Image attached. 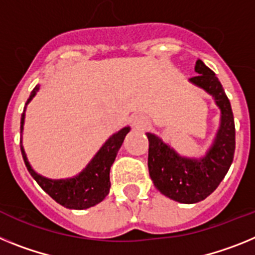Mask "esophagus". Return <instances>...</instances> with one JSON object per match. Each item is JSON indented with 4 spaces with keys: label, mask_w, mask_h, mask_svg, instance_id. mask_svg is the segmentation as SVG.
Masks as SVG:
<instances>
[{
    "label": "esophagus",
    "mask_w": 255,
    "mask_h": 255,
    "mask_svg": "<svg viewBox=\"0 0 255 255\" xmlns=\"http://www.w3.org/2000/svg\"><path fill=\"white\" fill-rule=\"evenodd\" d=\"M130 123H132L133 127L140 128V129H145V128L149 126L147 118H145L142 115H134V117H132V118H130Z\"/></svg>",
    "instance_id": "34e87169"
}]
</instances>
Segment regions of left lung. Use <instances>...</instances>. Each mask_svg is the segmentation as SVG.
I'll use <instances>...</instances> for the list:
<instances>
[{"label":"left lung","mask_w":255,"mask_h":255,"mask_svg":"<svg viewBox=\"0 0 255 255\" xmlns=\"http://www.w3.org/2000/svg\"><path fill=\"white\" fill-rule=\"evenodd\" d=\"M198 75L190 81L216 99L222 112L221 128L214 145L203 159H186L177 155L155 134L149 140L147 167L154 186L161 194L183 204L204 200L218 187L234 160L235 122L231 104L214 72L201 60L196 61Z\"/></svg>","instance_id":"1"}]
</instances>
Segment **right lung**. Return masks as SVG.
Returning a JSON list of instances; mask_svg holds the SVG:
<instances>
[{"label":"right lung","mask_w":255,"mask_h":255,"mask_svg":"<svg viewBox=\"0 0 255 255\" xmlns=\"http://www.w3.org/2000/svg\"><path fill=\"white\" fill-rule=\"evenodd\" d=\"M38 90V86H35L30 92V96L26 103H29L30 99L35 95ZM24 114L21 115L20 129H23ZM130 128L126 127L121 129L118 133L113 134L105 145L97 152L96 156L92 159L79 176L72 180L65 181H52L47 180L45 177L39 176L30 168L29 163L26 160L25 152L23 146L20 145L21 155H23L24 163L26 169L29 170L30 176L37 181L43 191L47 192L51 198L56 203L69 209H86V208L94 207L97 203H100L109 194L110 190V167L114 163L117 152L121 149L126 134L129 132ZM21 142V141H20Z\"/></svg>","instance_id":"obj_1"}]
</instances>
